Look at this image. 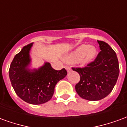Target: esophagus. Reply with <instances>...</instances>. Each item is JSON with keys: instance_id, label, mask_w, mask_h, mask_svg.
Returning a JSON list of instances; mask_svg holds the SVG:
<instances>
[{"instance_id": "esophagus-1", "label": "esophagus", "mask_w": 127, "mask_h": 127, "mask_svg": "<svg viewBox=\"0 0 127 127\" xmlns=\"http://www.w3.org/2000/svg\"><path fill=\"white\" fill-rule=\"evenodd\" d=\"M65 69H66L67 72H70L71 71V68H70V66H65Z\"/></svg>"}]
</instances>
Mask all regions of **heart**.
I'll use <instances>...</instances> for the list:
<instances>
[{
    "mask_svg": "<svg viewBox=\"0 0 127 127\" xmlns=\"http://www.w3.org/2000/svg\"><path fill=\"white\" fill-rule=\"evenodd\" d=\"M97 55V50L93 46L83 44L65 57L69 63L79 62L82 64H88L93 62Z\"/></svg>",
    "mask_w": 127,
    "mask_h": 127,
    "instance_id": "1",
    "label": "heart"
}]
</instances>
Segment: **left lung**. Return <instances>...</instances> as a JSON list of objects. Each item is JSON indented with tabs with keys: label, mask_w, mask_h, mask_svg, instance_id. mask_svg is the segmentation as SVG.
Segmentation results:
<instances>
[{
	"label": "left lung",
	"mask_w": 127,
	"mask_h": 127,
	"mask_svg": "<svg viewBox=\"0 0 127 127\" xmlns=\"http://www.w3.org/2000/svg\"><path fill=\"white\" fill-rule=\"evenodd\" d=\"M100 52L95 61L84 67H73L80 75L75 91L80 97L88 101H98L108 95L119 75V64L114 50L105 42L97 41Z\"/></svg>",
	"instance_id": "obj_1"
}]
</instances>
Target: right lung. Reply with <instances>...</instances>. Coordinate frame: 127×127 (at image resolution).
Listing matches in <instances>:
<instances>
[{
    "label": "right lung",
    "instance_id": "1",
    "mask_svg": "<svg viewBox=\"0 0 127 127\" xmlns=\"http://www.w3.org/2000/svg\"><path fill=\"white\" fill-rule=\"evenodd\" d=\"M32 45V43H30L23 47L15 56L9 75L13 88L20 98L28 103L40 105L52 98L56 84L66 76L67 71L64 68L55 70L49 63H45L39 69H28Z\"/></svg>",
    "mask_w": 127,
    "mask_h": 127
}]
</instances>
